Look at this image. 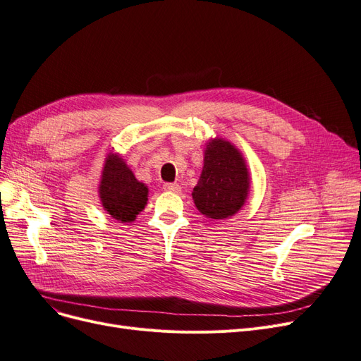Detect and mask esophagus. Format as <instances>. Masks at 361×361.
<instances>
[{
  "instance_id": "34e87169",
  "label": "esophagus",
  "mask_w": 361,
  "mask_h": 361,
  "mask_svg": "<svg viewBox=\"0 0 361 361\" xmlns=\"http://www.w3.org/2000/svg\"><path fill=\"white\" fill-rule=\"evenodd\" d=\"M164 189H165L166 192H171V193H180L181 187H180L178 184H176V183H166V184L164 185Z\"/></svg>"
}]
</instances>
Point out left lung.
<instances>
[{
	"label": "left lung",
	"mask_w": 361,
	"mask_h": 361,
	"mask_svg": "<svg viewBox=\"0 0 361 361\" xmlns=\"http://www.w3.org/2000/svg\"><path fill=\"white\" fill-rule=\"evenodd\" d=\"M249 192L250 177L242 152L228 140L211 138L192 193L197 211L211 219H226L243 208Z\"/></svg>",
	"instance_id": "1"
}]
</instances>
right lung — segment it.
<instances>
[{"instance_id":"obj_1","label":"right lung","mask_w":361,"mask_h":361,"mask_svg":"<svg viewBox=\"0 0 361 361\" xmlns=\"http://www.w3.org/2000/svg\"><path fill=\"white\" fill-rule=\"evenodd\" d=\"M103 209L119 223H133L147 205L149 189L119 153H107L99 183Z\"/></svg>"}]
</instances>
